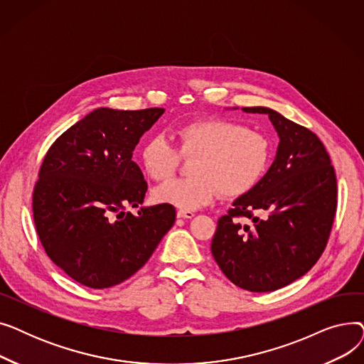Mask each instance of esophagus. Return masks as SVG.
I'll return each instance as SVG.
<instances>
[{"instance_id":"1","label":"esophagus","mask_w":364,"mask_h":364,"mask_svg":"<svg viewBox=\"0 0 364 364\" xmlns=\"http://www.w3.org/2000/svg\"><path fill=\"white\" fill-rule=\"evenodd\" d=\"M177 217L178 218H193L195 217V213L193 211H186V209H178L177 211Z\"/></svg>"}]
</instances>
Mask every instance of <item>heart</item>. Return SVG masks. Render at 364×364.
Masks as SVG:
<instances>
[{
	"label": "heart",
	"mask_w": 364,
	"mask_h": 364,
	"mask_svg": "<svg viewBox=\"0 0 364 364\" xmlns=\"http://www.w3.org/2000/svg\"><path fill=\"white\" fill-rule=\"evenodd\" d=\"M177 149L165 137H150L141 147V165L155 181L176 174L183 158H193L192 177L168 181L153 190V200L192 211L214 202L220 192L239 198L259 183L272 158V143L246 125L205 118L174 131Z\"/></svg>",
	"instance_id": "obj_1"
}]
</instances>
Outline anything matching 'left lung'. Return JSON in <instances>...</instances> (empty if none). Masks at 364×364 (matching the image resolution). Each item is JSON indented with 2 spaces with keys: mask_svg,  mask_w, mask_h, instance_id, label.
<instances>
[{
  "mask_svg": "<svg viewBox=\"0 0 364 364\" xmlns=\"http://www.w3.org/2000/svg\"><path fill=\"white\" fill-rule=\"evenodd\" d=\"M242 110L269 114L280 141L267 174L218 220L211 252L239 288L272 292L307 273L326 247L336 176L313 131L269 107Z\"/></svg>",
  "mask_w": 364,
  "mask_h": 364,
  "instance_id": "obj_1",
  "label": "left lung"
}]
</instances>
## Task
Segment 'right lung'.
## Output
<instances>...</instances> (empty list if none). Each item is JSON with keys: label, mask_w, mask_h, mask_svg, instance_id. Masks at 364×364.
<instances>
[{"label": "right lung", "mask_w": 364, "mask_h": 364, "mask_svg": "<svg viewBox=\"0 0 364 364\" xmlns=\"http://www.w3.org/2000/svg\"><path fill=\"white\" fill-rule=\"evenodd\" d=\"M165 109H95L48 149L33 187L36 233L51 261L91 289L119 284L149 261L176 208L143 203L147 183L132 151Z\"/></svg>", "instance_id": "add662e5"}]
</instances>
